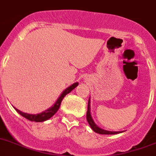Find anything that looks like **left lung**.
<instances>
[{
	"mask_svg": "<svg viewBox=\"0 0 156 156\" xmlns=\"http://www.w3.org/2000/svg\"><path fill=\"white\" fill-rule=\"evenodd\" d=\"M87 120L88 122L89 125L91 128V129L95 132V133H97L99 134H118V133H120L122 132H110V131H107V130H104V129H102V128H99L98 126L95 123L94 120L92 119V117H91V108H90V98L88 100V105H87Z\"/></svg>",
	"mask_w": 156,
	"mask_h": 156,
	"instance_id": "left-lung-1",
	"label": "left lung"
}]
</instances>
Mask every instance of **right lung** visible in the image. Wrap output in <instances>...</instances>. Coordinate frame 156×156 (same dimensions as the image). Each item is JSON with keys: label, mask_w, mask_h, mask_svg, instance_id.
I'll use <instances>...</instances> for the list:
<instances>
[{"label": "right lung", "mask_w": 156, "mask_h": 156, "mask_svg": "<svg viewBox=\"0 0 156 156\" xmlns=\"http://www.w3.org/2000/svg\"><path fill=\"white\" fill-rule=\"evenodd\" d=\"M78 85V83H73V84H72V85L69 87H67V88L65 89V91L61 93V95L59 96V97L57 99L56 102L55 103L54 105L52 107H51L48 110H45V111H43V112H41V114L30 115V114H27V113L22 112V111H20V110L16 109V108H15V109L20 115H22L23 117L26 118L28 120L33 121V122H43V121H46L47 120V119H49L50 118H51L52 116L58 111L59 106H60V104H61V101H62V100L64 99V97H65L67 94L69 93L72 90H73V89L75 88Z\"/></svg>", "instance_id": "obj_1"}]
</instances>
